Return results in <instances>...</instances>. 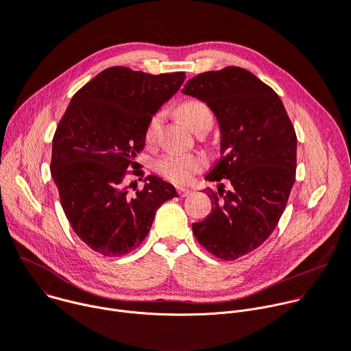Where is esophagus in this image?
I'll use <instances>...</instances> for the list:
<instances>
[{"label":"esophagus","instance_id":"1","mask_svg":"<svg viewBox=\"0 0 351 351\" xmlns=\"http://www.w3.org/2000/svg\"><path fill=\"white\" fill-rule=\"evenodd\" d=\"M178 194L180 197H187L191 194V190L189 187H178Z\"/></svg>","mask_w":351,"mask_h":351}]
</instances>
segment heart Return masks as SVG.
<instances>
[{"instance_id": "heart-1", "label": "heart", "mask_w": 351, "mask_h": 351, "mask_svg": "<svg viewBox=\"0 0 351 351\" xmlns=\"http://www.w3.org/2000/svg\"><path fill=\"white\" fill-rule=\"evenodd\" d=\"M178 112L180 118L195 132L202 126L204 119L211 118L208 107L198 99H189V101L182 103ZM161 118V114H156L148 121L144 133L147 143H153L156 140ZM206 167L207 158L199 153H168L154 162V169L164 179L176 184L189 183L195 173L202 172Z\"/></svg>"}]
</instances>
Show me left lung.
<instances>
[{
	"mask_svg": "<svg viewBox=\"0 0 351 351\" xmlns=\"http://www.w3.org/2000/svg\"><path fill=\"white\" fill-rule=\"evenodd\" d=\"M183 94L206 103L219 123L221 160L206 189L213 211L191 229L215 257L233 261L260 247L275 230L295 179L297 137L279 95L237 66L199 73Z\"/></svg>",
	"mask_w": 351,
	"mask_h": 351,
	"instance_id": "1",
	"label": "left lung"
}]
</instances>
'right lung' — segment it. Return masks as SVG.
Instances as JSON below:
<instances>
[{"instance_id": "1", "label": "right lung", "mask_w": 351, "mask_h": 351, "mask_svg": "<svg viewBox=\"0 0 351 351\" xmlns=\"http://www.w3.org/2000/svg\"><path fill=\"white\" fill-rule=\"evenodd\" d=\"M184 77V72L149 75L112 66L72 97L53 138L51 176L72 229L94 252L130 253L148 234L156 211L178 197L156 175L145 176L134 195L127 190L133 182L126 186L124 179L130 166L143 178L136 157L147 123Z\"/></svg>"}]
</instances>
